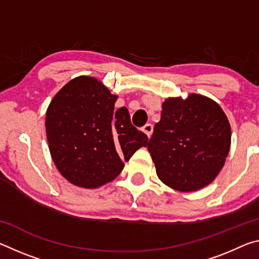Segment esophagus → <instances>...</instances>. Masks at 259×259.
<instances>
[{
    "instance_id": "obj_1",
    "label": "esophagus",
    "mask_w": 259,
    "mask_h": 259,
    "mask_svg": "<svg viewBox=\"0 0 259 259\" xmlns=\"http://www.w3.org/2000/svg\"><path fill=\"white\" fill-rule=\"evenodd\" d=\"M142 130H143V133L145 134L148 138H150L152 133H153V125L151 123H147V124H145V125L143 126Z\"/></svg>"
}]
</instances>
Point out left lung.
I'll use <instances>...</instances> for the list:
<instances>
[{
    "label": "left lung",
    "mask_w": 259,
    "mask_h": 259,
    "mask_svg": "<svg viewBox=\"0 0 259 259\" xmlns=\"http://www.w3.org/2000/svg\"><path fill=\"white\" fill-rule=\"evenodd\" d=\"M231 125L211 98L190 94L162 103L161 119L147 145L160 181L172 190L194 192L209 185L225 164Z\"/></svg>",
    "instance_id": "1"
}]
</instances>
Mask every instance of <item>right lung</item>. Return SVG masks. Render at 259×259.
I'll use <instances>...</instances> for the list:
<instances>
[{
	"label": "right lung",
	"mask_w": 259,
	"mask_h": 259,
	"mask_svg": "<svg viewBox=\"0 0 259 259\" xmlns=\"http://www.w3.org/2000/svg\"><path fill=\"white\" fill-rule=\"evenodd\" d=\"M102 81L81 75L66 83L46 113L48 145L55 165L73 185L97 188L119 176L147 136L130 122L126 107Z\"/></svg>",
	"instance_id": "obj_1"
}]
</instances>
